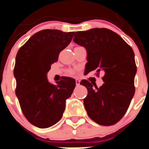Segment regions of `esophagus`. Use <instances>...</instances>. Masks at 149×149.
Wrapping results in <instances>:
<instances>
[{"instance_id":"34e87169","label":"esophagus","mask_w":149,"mask_h":149,"mask_svg":"<svg viewBox=\"0 0 149 149\" xmlns=\"http://www.w3.org/2000/svg\"><path fill=\"white\" fill-rule=\"evenodd\" d=\"M76 86H79V85H80V80H79V79H76Z\"/></svg>"}]
</instances>
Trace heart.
I'll return each mask as SVG.
<instances>
[{
	"label": "heart",
	"instance_id": "heart-1",
	"mask_svg": "<svg viewBox=\"0 0 149 149\" xmlns=\"http://www.w3.org/2000/svg\"><path fill=\"white\" fill-rule=\"evenodd\" d=\"M68 74L70 75V76H75V75H76V71L70 70L68 71Z\"/></svg>",
	"mask_w": 149,
	"mask_h": 149
}]
</instances>
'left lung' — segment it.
<instances>
[{
  "instance_id": "8db88e82",
  "label": "left lung",
  "mask_w": 149,
  "mask_h": 149,
  "mask_svg": "<svg viewBox=\"0 0 149 149\" xmlns=\"http://www.w3.org/2000/svg\"><path fill=\"white\" fill-rule=\"evenodd\" d=\"M73 41L86 49L88 72H104V83L99 88L86 80L80 83L88 91L84 99L88 116L100 125L117 123L135 94L137 67L133 50L120 36L107 28L76 32Z\"/></svg>"
}]
</instances>
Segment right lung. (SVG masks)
Here are the masks:
<instances>
[{"mask_svg":"<svg viewBox=\"0 0 149 149\" xmlns=\"http://www.w3.org/2000/svg\"><path fill=\"white\" fill-rule=\"evenodd\" d=\"M74 33L41 30L29 38L16 56V95L23 114L37 127H49L60 120L66 100L76 86L72 78L63 77L54 85L47 77L51 65L57 61L60 52L70 44Z\"/></svg>","mask_w":149,"mask_h":149,"instance_id":"obj_1","label":"right lung"}]
</instances>
